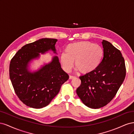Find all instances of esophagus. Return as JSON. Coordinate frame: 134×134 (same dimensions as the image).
Masks as SVG:
<instances>
[{
    "instance_id": "esophagus-1",
    "label": "esophagus",
    "mask_w": 134,
    "mask_h": 134,
    "mask_svg": "<svg viewBox=\"0 0 134 134\" xmlns=\"http://www.w3.org/2000/svg\"><path fill=\"white\" fill-rule=\"evenodd\" d=\"M76 76H73V75H69V79H74V78H75Z\"/></svg>"
}]
</instances>
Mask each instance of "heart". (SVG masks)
I'll return each instance as SVG.
<instances>
[{
  "mask_svg": "<svg viewBox=\"0 0 134 134\" xmlns=\"http://www.w3.org/2000/svg\"><path fill=\"white\" fill-rule=\"evenodd\" d=\"M65 51L61 55L60 62L67 72L71 70L75 61V66L80 72L90 73L98 67L104 56L102 47L86 41L68 44Z\"/></svg>",
  "mask_w": 134,
  "mask_h": 134,
  "instance_id": "1",
  "label": "heart"
}]
</instances>
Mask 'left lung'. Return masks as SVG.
Here are the masks:
<instances>
[{
  "label": "left lung",
  "instance_id": "obj_1",
  "mask_svg": "<svg viewBox=\"0 0 134 134\" xmlns=\"http://www.w3.org/2000/svg\"><path fill=\"white\" fill-rule=\"evenodd\" d=\"M104 56L94 70L79 77L76 93L87 107H104L114 98L126 76L124 58L120 51L106 40L102 42Z\"/></svg>",
  "mask_w": 134,
  "mask_h": 134
}]
</instances>
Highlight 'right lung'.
Listing matches in <instances>:
<instances>
[{"label": "right lung", "instance_id": "1", "mask_svg": "<svg viewBox=\"0 0 134 134\" xmlns=\"http://www.w3.org/2000/svg\"><path fill=\"white\" fill-rule=\"evenodd\" d=\"M57 41L45 38L26 44L11 59L9 77L12 86L19 99L28 107L41 108L47 106L69 79L57 56L37 71L28 70V63L39 57V53L44 54L50 50L56 53L55 44Z\"/></svg>", "mask_w": 134, "mask_h": 134}]
</instances>
